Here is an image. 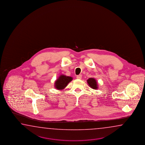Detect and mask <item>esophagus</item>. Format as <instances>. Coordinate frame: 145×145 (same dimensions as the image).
Here are the masks:
<instances>
[{
	"instance_id": "1",
	"label": "esophagus",
	"mask_w": 145,
	"mask_h": 145,
	"mask_svg": "<svg viewBox=\"0 0 145 145\" xmlns=\"http://www.w3.org/2000/svg\"><path fill=\"white\" fill-rule=\"evenodd\" d=\"M77 79H81L82 78V75L81 74H79V75H78L77 76Z\"/></svg>"
}]
</instances>
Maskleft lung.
Here are the masks:
<instances>
[{
    "label": "left lung",
    "instance_id": "left-lung-1",
    "mask_svg": "<svg viewBox=\"0 0 145 145\" xmlns=\"http://www.w3.org/2000/svg\"><path fill=\"white\" fill-rule=\"evenodd\" d=\"M87 82L91 88L96 89L98 88V85L96 80L93 78H90L87 80Z\"/></svg>",
    "mask_w": 145,
    "mask_h": 145
}]
</instances>
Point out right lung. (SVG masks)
I'll use <instances>...</instances> for the list:
<instances>
[{"instance_id": "1", "label": "right lung", "mask_w": 145, "mask_h": 145, "mask_svg": "<svg viewBox=\"0 0 145 145\" xmlns=\"http://www.w3.org/2000/svg\"><path fill=\"white\" fill-rule=\"evenodd\" d=\"M72 78L65 75H60L54 83V87L58 90H62L65 88L68 83L72 81Z\"/></svg>"}]
</instances>
